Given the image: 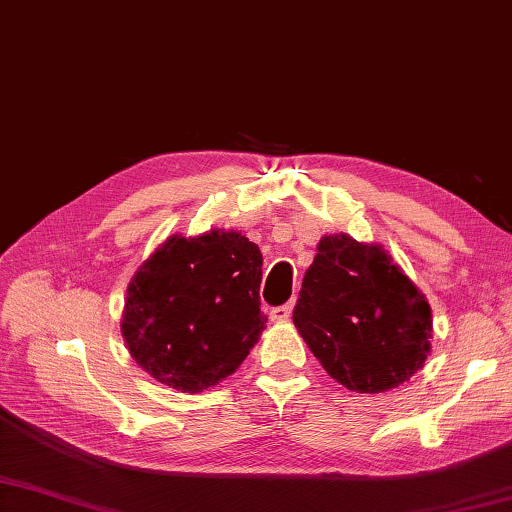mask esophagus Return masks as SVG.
Instances as JSON below:
<instances>
[{
  "label": "esophagus",
  "mask_w": 512,
  "mask_h": 512,
  "mask_svg": "<svg viewBox=\"0 0 512 512\" xmlns=\"http://www.w3.org/2000/svg\"><path fill=\"white\" fill-rule=\"evenodd\" d=\"M290 314H292V306H290V303H284V306H277V308L270 310V319L277 321V323H284V321L290 319Z\"/></svg>",
  "instance_id": "obj_1"
}]
</instances>
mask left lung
I'll return each mask as SVG.
<instances>
[{"label": "left lung", "instance_id": "1", "mask_svg": "<svg viewBox=\"0 0 512 512\" xmlns=\"http://www.w3.org/2000/svg\"><path fill=\"white\" fill-rule=\"evenodd\" d=\"M303 341L336 383L380 394L405 383L431 352V308L383 246L325 235L295 312Z\"/></svg>", "mask_w": 512, "mask_h": 512}]
</instances>
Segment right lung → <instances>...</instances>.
<instances>
[{"instance_id": "obj_1", "label": "right lung", "mask_w": 512, "mask_h": 512, "mask_svg": "<svg viewBox=\"0 0 512 512\" xmlns=\"http://www.w3.org/2000/svg\"><path fill=\"white\" fill-rule=\"evenodd\" d=\"M262 253L237 231L171 235L127 288L121 332L158 383L198 394L231 376L259 341Z\"/></svg>"}]
</instances>
